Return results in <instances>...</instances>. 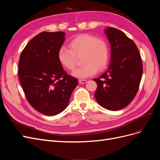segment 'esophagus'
Segmentation results:
<instances>
[{
	"label": "esophagus",
	"instance_id": "obj_1",
	"mask_svg": "<svg viewBox=\"0 0 160 160\" xmlns=\"http://www.w3.org/2000/svg\"><path fill=\"white\" fill-rule=\"evenodd\" d=\"M86 82H87V80H85V79H79V83L80 84L85 83Z\"/></svg>",
	"mask_w": 160,
	"mask_h": 160
}]
</instances>
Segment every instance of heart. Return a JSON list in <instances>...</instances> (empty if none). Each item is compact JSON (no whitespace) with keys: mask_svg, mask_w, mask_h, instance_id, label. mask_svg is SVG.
<instances>
[{"mask_svg":"<svg viewBox=\"0 0 160 160\" xmlns=\"http://www.w3.org/2000/svg\"><path fill=\"white\" fill-rule=\"evenodd\" d=\"M69 49L59 48L57 59L60 64L69 71L76 66L77 57H81L83 65L75 69L72 75L79 79H85L96 74L98 69L106 68L109 60V48L107 41L90 34H81L69 43Z\"/></svg>","mask_w":160,"mask_h":160,"instance_id":"b5f03b06","label":"heart"}]
</instances>
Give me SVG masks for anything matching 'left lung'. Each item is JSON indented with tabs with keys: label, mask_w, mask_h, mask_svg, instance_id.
Wrapping results in <instances>:
<instances>
[{
	"label": "left lung",
	"mask_w": 160,
	"mask_h": 160,
	"mask_svg": "<svg viewBox=\"0 0 160 160\" xmlns=\"http://www.w3.org/2000/svg\"><path fill=\"white\" fill-rule=\"evenodd\" d=\"M111 44V63L98 78L95 98L103 108L118 111L128 106L136 95L143 73L141 55L135 42L115 28L105 31Z\"/></svg>",
	"instance_id": "left-lung-1"
}]
</instances>
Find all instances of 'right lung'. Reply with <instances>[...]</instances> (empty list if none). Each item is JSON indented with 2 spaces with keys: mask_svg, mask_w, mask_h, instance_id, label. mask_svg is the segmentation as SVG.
Masks as SVG:
<instances>
[{
  "mask_svg": "<svg viewBox=\"0 0 160 160\" xmlns=\"http://www.w3.org/2000/svg\"><path fill=\"white\" fill-rule=\"evenodd\" d=\"M64 41L61 31L42 32L28 42L19 58L18 78L28 102L46 115L62 112L78 85L57 59Z\"/></svg>",
  "mask_w": 160,
  "mask_h": 160,
  "instance_id": "obj_1",
  "label": "right lung"
}]
</instances>
